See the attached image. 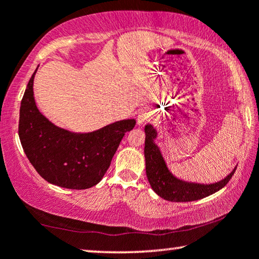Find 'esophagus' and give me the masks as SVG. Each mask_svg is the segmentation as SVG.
<instances>
[{
	"label": "esophagus",
	"mask_w": 259,
	"mask_h": 259,
	"mask_svg": "<svg viewBox=\"0 0 259 259\" xmlns=\"http://www.w3.org/2000/svg\"><path fill=\"white\" fill-rule=\"evenodd\" d=\"M151 116V112L148 111V109H141V111L139 112V114H138V122L139 123H144L146 122L148 119H150Z\"/></svg>",
	"instance_id": "esophagus-1"
}]
</instances>
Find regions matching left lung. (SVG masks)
Returning a JSON list of instances; mask_svg holds the SVG:
<instances>
[{"label": "left lung", "mask_w": 259, "mask_h": 259, "mask_svg": "<svg viewBox=\"0 0 259 259\" xmlns=\"http://www.w3.org/2000/svg\"><path fill=\"white\" fill-rule=\"evenodd\" d=\"M145 160H146V175L150 185L155 193L165 200L177 201H192L205 198L210 194L217 192L223 189L232 178L236 168L221 182L204 185V184L187 183L176 178L168 171L166 162L160 153V150L155 145L154 140L157 138V131L152 125L145 126Z\"/></svg>", "instance_id": "obj_1"}]
</instances>
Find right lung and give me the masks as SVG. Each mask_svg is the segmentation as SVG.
<instances>
[{"label": "right lung", "mask_w": 259, "mask_h": 259, "mask_svg": "<svg viewBox=\"0 0 259 259\" xmlns=\"http://www.w3.org/2000/svg\"><path fill=\"white\" fill-rule=\"evenodd\" d=\"M36 70L27 84L20 107L19 137L24 153L48 183L65 189H90L105 176L120 141L133 130L136 120H121L91 133L60 128L42 115L35 104L33 83Z\"/></svg>", "instance_id": "1"}]
</instances>
